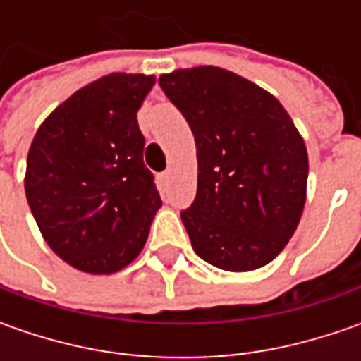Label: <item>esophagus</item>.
Here are the masks:
<instances>
[{
    "label": "esophagus",
    "instance_id": "obj_1",
    "mask_svg": "<svg viewBox=\"0 0 361 361\" xmlns=\"http://www.w3.org/2000/svg\"><path fill=\"white\" fill-rule=\"evenodd\" d=\"M159 183H160V187L166 190V188H169V183H171V173L159 174Z\"/></svg>",
    "mask_w": 361,
    "mask_h": 361
}]
</instances>
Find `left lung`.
<instances>
[{
	"instance_id": "obj_1",
	"label": "left lung",
	"mask_w": 361,
	"mask_h": 361,
	"mask_svg": "<svg viewBox=\"0 0 361 361\" xmlns=\"http://www.w3.org/2000/svg\"><path fill=\"white\" fill-rule=\"evenodd\" d=\"M197 142V197L180 211L192 249L225 271H253L283 251L305 204L307 150L275 96L202 66L159 78Z\"/></svg>"
}]
</instances>
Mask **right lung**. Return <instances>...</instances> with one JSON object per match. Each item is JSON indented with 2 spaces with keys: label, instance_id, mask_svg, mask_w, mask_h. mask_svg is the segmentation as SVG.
I'll return each mask as SVG.
<instances>
[{
  "label": "right lung",
  "instance_id": "right-lung-1",
  "mask_svg": "<svg viewBox=\"0 0 361 361\" xmlns=\"http://www.w3.org/2000/svg\"><path fill=\"white\" fill-rule=\"evenodd\" d=\"M154 76L110 74L60 104L27 152L25 197L51 251L86 273H114L145 247L160 209L136 112Z\"/></svg>",
  "mask_w": 361,
  "mask_h": 361
}]
</instances>
